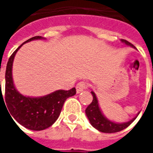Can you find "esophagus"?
I'll use <instances>...</instances> for the list:
<instances>
[{"mask_svg":"<svg viewBox=\"0 0 153 153\" xmlns=\"http://www.w3.org/2000/svg\"><path fill=\"white\" fill-rule=\"evenodd\" d=\"M86 88V83L84 82H80L76 85V92L77 93H80L83 92V90Z\"/></svg>","mask_w":153,"mask_h":153,"instance_id":"1","label":"esophagus"}]
</instances>
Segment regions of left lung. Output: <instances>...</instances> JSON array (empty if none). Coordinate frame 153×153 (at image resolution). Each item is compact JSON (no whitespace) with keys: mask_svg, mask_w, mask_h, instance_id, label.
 <instances>
[{"mask_svg":"<svg viewBox=\"0 0 153 153\" xmlns=\"http://www.w3.org/2000/svg\"><path fill=\"white\" fill-rule=\"evenodd\" d=\"M121 42L123 43H125V45L134 47V48L136 49V47L133 44L128 42V41L121 39ZM91 93L93 95V102L86 108L85 113H86L87 117L88 119L90 124L93 125L96 129H97L98 131L102 132V133H109V134L121 131L123 129H125V128H127L128 125H130L132 122L137 118V116L139 114V112H138L136 115V116L131 119L130 120H128L127 122H124V123H116V122L111 121V120H108L105 115H103L102 111L100 108L98 100L97 98L95 93L93 91H91Z\"/></svg>","mask_w":153,"mask_h":153,"instance_id":"obj_1","label":"left lung"}]
</instances>
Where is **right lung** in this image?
I'll return each instance as SVG.
<instances>
[{"label":"right lung","instance_id":"obj_1","mask_svg":"<svg viewBox=\"0 0 153 153\" xmlns=\"http://www.w3.org/2000/svg\"><path fill=\"white\" fill-rule=\"evenodd\" d=\"M38 39H44V38L36 36L30 38L13 52L7 62L5 70V99L2 96L1 89L0 92V103L1 100L4 104L6 102L5 106L7 105L5 107L7 106L6 109H8V113L10 112L9 115L11 114L10 115L12 116V120L14 118L25 128L36 131L46 129L53 125L60 115L65 100L76 93L75 88H73L68 91L56 90L46 96L27 97L16 89L12 77V67L15 55L24 44Z\"/></svg>","mask_w":153,"mask_h":153}]
</instances>
